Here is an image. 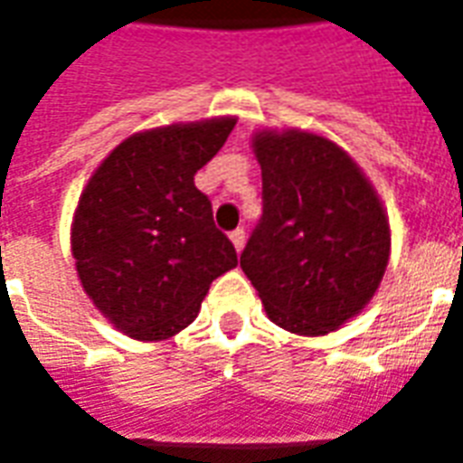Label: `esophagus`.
<instances>
[{
    "label": "esophagus",
    "instance_id": "obj_1",
    "mask_svg": "<svg viewBox=\"0 0 463 463\" xmlns=\"http://www.w3.org/2000/svg\"><path fill=\"white\" fill-rule=\"evenodd\" d=\"M231 242L235 245V250L241 252L242 248H245V231L242 228H238V231L231 232Z\"/></svg>",
    "mask_w": 463,
    "mask_h": 463
}]
</instances>
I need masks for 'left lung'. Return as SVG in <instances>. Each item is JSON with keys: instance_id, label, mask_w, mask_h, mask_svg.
<instances>
[{"instance_id": "8db88e82", "label": "left lung", "mask_w": 463, "mask_h": 463, "mask_svg": "<svg viewBox=\"0 0 463 463\" xmlns=\"http://www.w3.org/2000/svg\"><path fill=\"white\" fill-rule=\"evenodd\" d=\"M262 218L241 268L278 327L320 337L364 310L384 278L392 232L374 185L320 133H252Z\"/></svg>"}]
</instances>
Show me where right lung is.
<instances>
[{"label":"right lung","mask_w":463,"mask_h":463,"mask_svg":"<svg viewBox=\"0 0 463 463\" xmlns=\"http://www.w3.org/2000/svg\"><path fill=\"white\" fill-rule=\"evenodd\" d=\"M235 116L138 131L86 183L71 222V252L96 310L133 340L185 330L208 288L238 265L193 175L228 141Z\"/></svg>","instance_id":"right-lung-1"}]
</instances>
